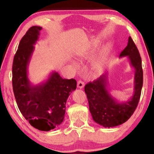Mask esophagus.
<instances>
[{
    "label": "esophagus",
    "mask_w": 154,
    "mask_h": 154,
    "mask_svg": "<svg viewBox=\"0 0 154 154\" xmlns=\"http://www.w3.org/2000/svg\"><path fill=\"white\" fill-rule=\"evenodd\" d=\"M84 85H85V83L84 82H83L82 81H79L77 83V88H79V89H82L83 88Z\"/></svg>",
    "instance_id": "esophagus-1"
}]
</instances>
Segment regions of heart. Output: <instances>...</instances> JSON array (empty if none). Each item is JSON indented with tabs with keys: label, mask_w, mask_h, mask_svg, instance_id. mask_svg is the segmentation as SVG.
<instances>
[{
	"label": "heart",
	"mask_w": 154,
	"mask_h": 154,
	"mask_svg": "<svg viewBox=\"0 0 154 154\" xmlns=\"http://www.w3.org/2000/svg\"><path fill=\"white\" fill-rule=\"evenodd\" d=\"M89 56V54H85V57H88ZM73 66L74 67L75 69L78 68V65L75 64V63H73ZM104 66V60L103 58H100L98 60H95L93 63V69L97 72H100L103 69Z\"/></svg>",
	"instance_id": "1"
}]
</instances>
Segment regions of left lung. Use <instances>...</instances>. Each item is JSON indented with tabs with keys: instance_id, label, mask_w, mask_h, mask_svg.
<instances>
[{
	"instance_id": "1",
	"label": "left lung",
	"mask_w": 154,
	"mask_h": 154,
	"mask_svg": "<svg viewBox=\"0 0 154 154\" xmlns=\"http://www.w3.org/2000/svg\"><path fill=\"white\" fill-rule=\"evenodd\" d=\"M119 57H128L130 65L134 69V94L130 100L121 102L111 95L109 92L107 73L85 86V92L87 94L92 119L94 122L105 128L121 125L131 117L138 105L142 88V59L130 36L128 38V45Z\"/></svg>"
}]
</instances>
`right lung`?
Masks as SVG:
<instances>
[{
	"label": "right lung",
	"instance_id": "right-lung-1",
	"mask_svg": "<svg viewBox=\"0 0 154 154\" xmlns=\"http://www.w3.org/2000/svg\"><path fill=\"white\" fill-rule=\"evenodd\" d=\"M42 27L31 26L22 37L12 64V88L18 108L33 128L49 131L64 119L69 96L76 89L75 79H64L56 71L46 81L33 85L28 78V66Z\"/></svg>",
	"mask_w": 154,
	"mask_h": 154
}]
</instances>
